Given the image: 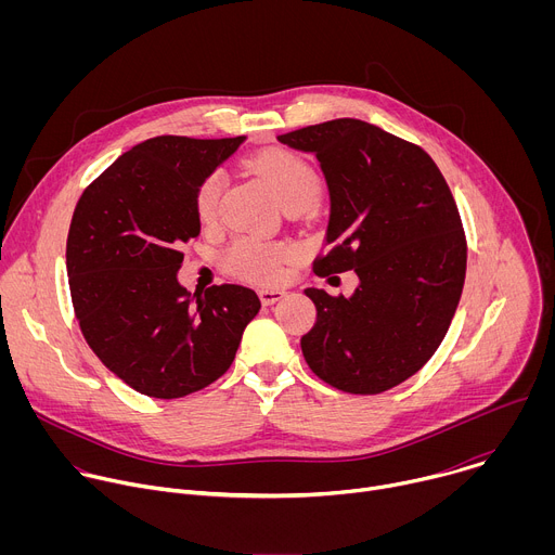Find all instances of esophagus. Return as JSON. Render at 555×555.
I'll use <instances>...</instances> for the list:
<instances>
[{"label": "esophagus", "mask_w": 555, "mask_h": 555, "mask_svg": "<svg viewBox=\"0 0 555 555\" xmlns=\"http://www.w3.org/2000/svg\"><path fill=\"white\" fill-rule=\"evenodd\" d=\"M287 292L285 289H259V298L263 305H274L276 300H281Z\"/></svg>", "instance_id": "1"}]
</instances>
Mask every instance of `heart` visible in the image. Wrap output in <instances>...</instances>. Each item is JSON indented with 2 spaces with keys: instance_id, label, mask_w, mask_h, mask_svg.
I'll return each mask as SVG.
<instances>
[{
  "instance_id": "b5f03b06",
  "label": "heart",
  "mask_w": 555,
  "mask_h": 555,
  "mask_svg": "<svg viewBox=\"0 0 555 555\" xmlns=\"http://www.w3.org/2000/svg\"><path fill=\"white\" fill-rule=\"evenodd\" d=\"M248 169L259 176L272 191L274 199L283 208L311 204L321 191L319 173L302 160L300 155L285 149H270L257 153L248 160ZM223 193L221 171L208 173L195 191V212L202 223H210L219 215V202ZM292 259V250L283 244H268L257 236H242L228 246L223 266L230 274L253 283H276L285 274V263Z\"/></svg>"
}]
</instances>
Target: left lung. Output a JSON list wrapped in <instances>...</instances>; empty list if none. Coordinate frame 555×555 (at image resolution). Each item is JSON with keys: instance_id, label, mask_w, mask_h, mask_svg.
I'll return each mask as SVG.
<instances>
[{"instance_id": "8db88e82", "label": "left lung", "mask_w": 555, "mask_h": 555, "mask_svg": "<svg viewBox=\"0 0 555 555\" xmlns=\"http://www.w3.org/2000/svg\"><path fill=\"white\" fill-rule=\"evenodd\" d=\"M319 157L332 199L327 253L313 272L353 270L351 298L307 287L315 325L300 338L309 369L353 395H377L415 375L456 311L467 244L456 202L417 144L356 118L279 135Z\"/></svg>"}]
</instances>
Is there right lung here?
<instances>
[{
	"label": "right lung",
	"mask_w": 555,
	"mask_h": 555,
	"mask_svg": "<svg viewBox=\"0 0 555 555\" xmlns=\"http://www.w3.org/2000/svg\"><path fill=\"white\" fill-rule=\"evenodd\" d=\"M246 138L157 135L122 153L78 199L65 263L76 321L99 360L133 390L178 400L219 379L261 309L244 285L178 283L199 234L195 191Z\"/></svg>",
	"instance_id": "add662e5"
}]
</instances>
